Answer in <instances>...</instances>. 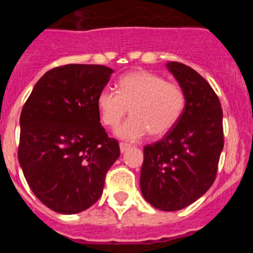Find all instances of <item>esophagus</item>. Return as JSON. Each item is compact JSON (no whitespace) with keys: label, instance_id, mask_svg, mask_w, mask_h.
Listing matches in <instances>:
<instances>
[{"label":"esophagus","instance_id":"esophagus-1","mask_svg":"<svg viewBox=\"0 0 253 253\" xmlns=\"http://www.w3.org/2000/svg\"><path fill=\"white\" fill-rule=\"evenodd\" d=\"M119 146H120V152H122V153H124V152H126L129 148H130V144H128V143H124V142L120 143Z\"/></svg>","mask_w":253,"mask_h":253}]
</instances>
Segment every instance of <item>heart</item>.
Listing matches in <instances>:
<instances>
[{
    "label": "heart",
    "mask_w": 253,
    "mask_h": 253,
    "mask_svg": "<svg viewBox=\"0 0 253 253\" xmlns=\"http://www.w3.org/2000/svg\"><path fill=\"white\" fill-rule=\"evenodd\" d=\"M97 110L102 124L116 128L129 109V118L116 134L126 140H138L149 131L152 137H162L175 128L186 107L182 87L167 82L162 76L148 71H134L118 80V91H100Z\"/></svg>",
    "instance_id": "1"
}]
</instances>
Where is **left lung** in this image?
<instances>
[{"label": "left lung", "mask_w": 253, "mask_h": 253, "mask_svg": "<svg viewBox=\"0 0 253 253\" xmlns=\"http://www.w3.org/2000/svg\"><path fill=\"white\" fill-rule=\"evenodd\" d=\"M186 93L185 113L161 140L147 144L140 190L152 207L176 211L213 185L224 146L220 101L204 77L178 62L167 63Z\"/></svg>", "instance_id": "obj_1"}]
</instances>
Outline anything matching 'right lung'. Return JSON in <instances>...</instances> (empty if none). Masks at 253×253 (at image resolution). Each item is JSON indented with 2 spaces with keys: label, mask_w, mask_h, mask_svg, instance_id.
Masks as SVG:
<instances>
[{
  "label": "right lung",
  "mask_w": 253,
  "mask_h": 253,
  "mask_svg": "<svg viewBox=\"0 0 253 253\" xmlns=\"http://www.w3.org/2000/svg\"><path fill=\"white\" fill-rule=\"evenodd\" d=\"M113 72L100 64L55 67L37 82L22 107L20 166L31 191L57 213L76 214L95 204L120 156L96 105Z\"/></svg>",
  "instance_id": "right-lung-1"
}]
</instances>
